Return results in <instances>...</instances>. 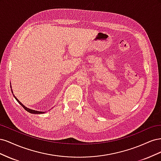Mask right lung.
Returning <instances> with one entry per match:
<instances>
[{
	"label": "right lung",
	"instance_id": "obj_1",
	"mask_svg": "<svg viewBox=\"0 0 161 161\" xmlns=\"http://www.w3.org/2000/svg\"><path fill=\"white\" fill-rule=\"evenodd\" d=\"M16 99H17V101L19 102V104H20L22 107H23V108H24V109H25L26 111H27L28 112H30V113H31V114H43V113H44V112H42V111H35V110H32V109H29V108H26V107H25V106H24L21 103V102L20 101H19L17 98H15Z\"/></svg>",
	"mask_w": 161,
	"mask_h": 161
}]
</instances>
